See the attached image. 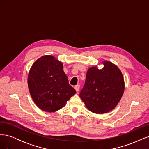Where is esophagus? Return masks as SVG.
Wrapping results in <instances>:
<instances>
[{"instance_id": "34e87169", "label": "esophagus", "mask_w": 149, "mask_h": 149, "mask_svg": "<svg viewBox=\"0 0 149 149\" xmlns=\"http://www.w3.org/2000/svg\"><path fill=\"white\" fill-rule=\"evenodd\" d=\"M79 88H80V85H79V84H77V85H76V86H75L74 89H75V90H76V92L79 91Z\"/></svg>"}]
</instances>
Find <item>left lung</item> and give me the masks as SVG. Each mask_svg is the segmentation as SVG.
Here are the masks:
<instances>
[{"label": "left lung", "instance_id": "1", "mask_svg": "<svg viewBox=\"0 0 149 149\" xmlns=\"http://www.w3.org/2000/svg\"><path fill=\"white\" fill-rule=\"evenodd\" d=\"M104 67L89 68L85 84L79 96L92 112L104 114L118 105L123 95L125 85L119 68L108 61L102 62Z\"/></svg>", "mask_w": 149, "mask_h": 149}]
</instances>
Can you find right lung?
Listing matches in <instances>:
<instances>
[{
    "mask_svg": "<svg viewBox=\"0 0 149 149\" xmlns=\"http://www.w3.org/2000/svg\"><path fill=\"white\" fill-rule=\"evenodd\" d=\"M63 69L62 63L51 55L42 56L31 66L28 86L34 102L40 109L55 112L64 107L76 93Z\"/></svg>",
    "mask_w": 149,
    "mask_h": 149,
    "instance_id": "add662e5",
    "label": "right lung"
}]
</instances>
